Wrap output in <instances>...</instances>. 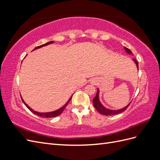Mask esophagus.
I'll return each mask as SVG.
<instances>
[{"mask_svg": "<svg viewBox=\"0 0 160 160\" xmlns=\"http://www.w3.org/2000/svg\"><path fill=\"white\" fill-rule=\"evenodd\" d=\"M92 83H93V84H95L96 83V81H95V80H93V81H92Z\"/></svg>", "mask_w": 160, "mask_h": 160, "instance_id": "1", "label": "esophagus"}]
</instances>
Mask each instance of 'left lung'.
I'll return each mask as SVG.
<instances>
[{
	"instance_id": "left-lung-1",
	"label": "left lung",
	"mask_w": 160,
	"mask_h": 160,
	"mask_svg": "<svg viewBox=\"0 0 160 160\" xmlns=\"http://www.w3.org/2000/svg\"><path fill=\"white\" fill-rule=\"evenodd\" d=\"M124 49H125V51H126L128 53V54H129V55L132 54V52L129 49H128V48L124 47ZM133 61H134L135 63L136 64V66H137L138 69V62L137 61V60L135 59H133ZM99 91L98 89V91H97L96 95L93 99V103L94 108L97 109V111H98L99 113L102 114V115H116V114H118V113H122L128 108V106L130 105V103H129L127 106H125V108H123L122 109H118V110H112V109H107L106 108H105L104 106L102 104H101V103L100 102L99 98Z\"/></svg>"
}]
</instances>
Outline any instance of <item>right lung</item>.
I'll list each match as a JSON object with an SVG mask.
<instances>
[{
  "label": "right lung",
  "instance_id": "right-lung-1",
  "mask_svg": "<svg viewBox=\"0 0 160 160\" xmlns=\"http://www.w3.org/2000/svg\"><path fill=\"white\" fill-rule=\"evenodd\" d=\"M53 42H54V41L48 42L45 43V44H44V45H42L38 46V47H37L36 48H35V49H33V51L35 50V49H39V48H41V47H42L47 46V45H48L52 44V43H53ZM21 99H22V102L24 103V104L25 105L26 107H27L28 109H29L32 113H33L34 114H35V115H38V116H39V117H41V118H55V117H57V116H59V115H61V114L62 113V111H63V110H64L65 108H66V106H67V105H68V103H69V101H71L72 96L69 98V99L68 101H67V102L63 106H62V108H59V109H57V110H55V111H51V112H46V113H41V112H38V111H34L32 109H31V108L29 107V106H28V105L25 102V101H24V100H23V99L22 98L21 96Z\"/></svg>",
  "mask_w": 160,
  "mask_h": 160
}]
</instances>
